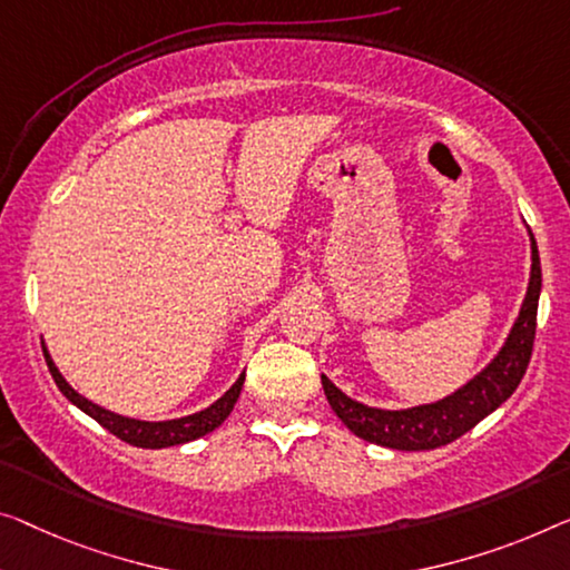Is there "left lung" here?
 Wrapping results in <instances>:
<instances>
[{"label":"left lung","instance_id":"obj_1","mask_svg":"<svg viewBox=\"0 0 570 570\" xmlns=\"http://www.w3.org/2000/svg\"><path fill=\"white\" fill-rule=\"evenodd\" d=\"M530 243L532 268L522 309L517 314L514 325L509 330L502 351L494 355V361L481 373H475L469 384H463L458 392L440 399V402L410 406V410H376V406H366L345 396L333 381L322 376V389H325L330 406L353 435L392 450H432L465 435L514 394L532 355L538 299L542 288L538 243H534L532 233Z\"/></svg>","mask_w":570,"mask_h":570}]
</instances>
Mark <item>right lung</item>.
I'll list each match as a JSON object with an SVG mask.
<instances>
[{
    "label": "right lung",
    "mask_w": 570,
    "mask_h": 570,
    "mask_svg": "<svg viewBox=\"0 0 570 570\" xmlns=\"http://www.w3.org/2000/svg\"><path fill=\"white\" fill-rule=\"evenodd\" d=\"M42 355H46L48 371L53 376L56 386L61 389V394L68 399V402L79 406L81 412H87L91 420H97L101 428L112 432L125 443H130L135 448H171V445H181V443H191L207 432L217 430L219 424L227 420V414L233 412V406L240 396L245 373H240V379L227 389V392L217 399L215 404H209L207 410L194 412L189 417H178V420H164V422H146V420H132V417H122V414H115L99 406L95 402H89L87 396H81L76 389H71V384L61 376V371L56 368L53 358H50L46 343H42Z\"/></svg>",
    "instance_id": "obj_1"
}]
</instances>
